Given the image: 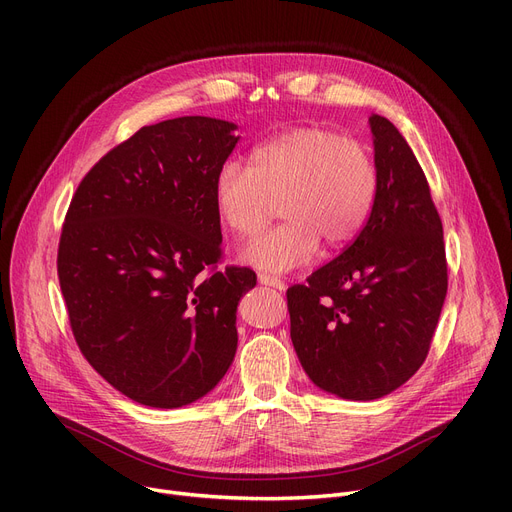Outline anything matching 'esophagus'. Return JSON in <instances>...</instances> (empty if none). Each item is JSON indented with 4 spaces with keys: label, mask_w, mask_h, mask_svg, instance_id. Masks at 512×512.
Returning <instances> with one entry per match:
<instances>
[{
    "label": "esophagus",
    "mask_w": 512,
    "mask_h": 512,
    "mask_svg": "<svg viewBox=\"0 0 512 512\" xmlns=\"http://www.w3.org/2000/svg\"><path fill=\"white\" fill-rule=\"evenodd\" d=\"M257 280H259V284H263V286H270V288H276V290H284V282L278 280V278H274V276H270V274H259Z\"/></svg>",
    "instance_id": "34e87169"
}]
</instances>
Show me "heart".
Masks as SVG:
<instances>
[{"instance_id":"heart-1","label":"heart","mask_w":512,"mask_h":512,"mask_svg":"<svg viewBox=\"0 0 512 512\" xmlns=\"http://www.w3.org/2000/svg\"><path fill=\"white\" fill-rule=\"evenodd\" d=\"M375 193L378 168L369 151L315 126L278 134L253 149L249 168L228 161L213 180L215 211L238 238L259 234L282 201L286 222L242 251V261L265 274L309 263L319 240L330 247L353 240L369 218Z\"/></svg>"}]
</instances>
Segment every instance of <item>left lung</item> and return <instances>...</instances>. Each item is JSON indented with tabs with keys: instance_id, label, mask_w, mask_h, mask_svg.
<instances>
[{
	"instance_id": "left-lung-1",
	"label": "left lung",
	"mask_w": 512,
	"mask_h": 512,
	"mask_svg": "<svg viewBox=\"0 0 512 512\" xmlns=\"http://www.w3.org/2000/svg\"><path fill=\"white\" fill-rule=\"evenodd\" d=\"M378 193L357 238L307 284L288 288L290 338L309 380L375 400L423 365L448 288L442 220L398 128L369 118Z\"/></svg>"
}]
</instances>
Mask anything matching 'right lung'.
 <instances>
[{"label":"right lung","instance_id":"1","mask_svg":"<svg viewBox=\"0 0 512 512\" xmlns=\"http://www.w3.org/2000/svg\"><path fill=\"white\" fill-rule=\"evenodd\" d=\"M236 124L184 116L143 126L78 184L58 278L80 353L145 407L203 398L234 361L236 307L257 284L222 257L213 180Z\"/></svg>","mask_w":512,"mask_h":512}]
</instances>
